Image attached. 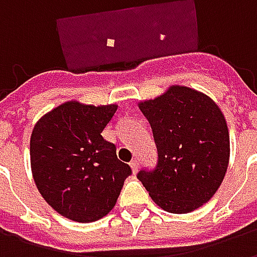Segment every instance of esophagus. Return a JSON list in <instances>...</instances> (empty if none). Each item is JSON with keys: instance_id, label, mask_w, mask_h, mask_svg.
Returning <instances> with one entry per match:
<instances>
[{"instance_id": "1", "label": "esophagus", "mask_w": 257, "mask_h": 257, "mask_svg": "<svg viewBox=\"0 0 257 257\" xmlns=\"http://www.w3.org/2000/svg\"><path fill=\"white\" fill-rule=\"evenodd\" d=\"M129 165H131V168H132V172L134 173L138 172V169H139V161H138L136 158H135V160H132Z\"/></svg>"}]
</instances>
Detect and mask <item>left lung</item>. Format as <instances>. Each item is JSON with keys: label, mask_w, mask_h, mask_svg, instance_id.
Segmentation results:
<instances>
[{"label": "left lung", "mask_w": 257, "mask_h": 257, "mask_svg": "<svg viewBox=\"0 0 257 257\" xmlns=\"http://www.w3.org/2000/svg\"><path fill=\"white\" fill-rule=\"evenodd\" d=\"M158 150L156 171L138 178L160 208L189 213L208 202L224 179L230 135L216 101L197 89L171 85L162 95L139 101Z\"/></svg>", "instance_id": "8db88e82"}]
</instances>
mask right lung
I'll use <instances>...</instances> for the list:
<instances>
[{"label": "right lung", "mask_w": 257, "mask_h": 257, "mask_svg": "<svg viewBox=\"0 0 257 257\" xmlns=\"http://www.w3.org/2000/svg\"><path fill=\"white\" fill-rule=\"evenodd\" d=\"M117 104L64 101L44 114L31 132L30 165L42 198L79 223L101 219L115 206L131 167L101 132Z\"/></svg>", "instance_id": "1"}]
</instances>
